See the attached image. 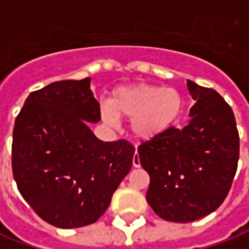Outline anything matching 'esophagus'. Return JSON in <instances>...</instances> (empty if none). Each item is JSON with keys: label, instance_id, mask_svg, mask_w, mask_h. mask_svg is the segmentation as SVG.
I'll list each match as a JSON object with an SVG mask.
<instances>
[{"label": "esophagus", "instance_id": "1", "mask_svg": "<svg viewBox=\"0 0 249 249\" xmlns=\"http://www.w3.org/2000/svg\"><path fill=\"white\" fill-rule=\"evenodd\" d=\"M132 164H133V167H140V159H139V156H137V151L135 152V155H133Z\"/></svg>", "mask_w": 249, "mask_h": 249}]
</instances>
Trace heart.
<instances>
[{
	"mask_svg": "<svg viewBox=\"0 0 249 249\" xmlns=\"http://www.w3.org/2000/svg\"><path fill=\"white\" fill-rule=\"evenodd\" d=\"M183 101L173 88L145 83L119 88L105 109L104 120L110 126L119 125V117L130 119V130L140 140L161 136L171 129L182 114Z\"/></svg>",
	"mask_w": 249,
	"mask_h": 249,
	"instance_id": "heart-1",
	"label": "heart"
}]
</instances>
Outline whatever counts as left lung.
<instances>
[{
    "label": "left lung",
    "mask_w": 249,
    "mask_h": 249,
    "mask_svg": "<svg viewBox=\"0 0 249 249\" xmlns=\"http://www.w3.org/2000/svg\"><path fill=\"white\" fill-rule=\"evenodd\" d=\"M189 123L139 145L149 174L147 202L166 221L191 222L214 212L227 197L239 160L232 107L213 89L187 79Z\"/></svg>",
    "instance_id": "obj_1"
}]
</instances>
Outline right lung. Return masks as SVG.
<instances>
[{"instance_id":"obj_1","label":"right lung","mask_w":249,"mask_h":249,"mask_svg":"<svg viewBox=\"0 0 249 249\" xmlns=\"http://www.w3.org/2000/svg\"><path fill=\"white\" fill-rule=\"evenodd\" d=\"M91 78L50 83L28 95L13 129L12 168L24 199L44 221L72 229L95 222L132 168L135 148L102 142Z\"/></svg>"}]
</instances>
